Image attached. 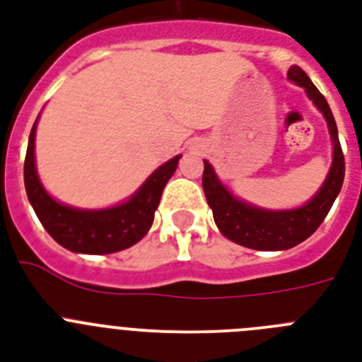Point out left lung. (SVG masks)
<instances>
[{
  "label": "left lung",
  "instance_id": "left-lung-1",
  "mask_svg": "<svg viewBox=\"0 0 362 362\" xmlns=\"http://www.w3.org/2000/svg\"><path fill=\"white\" fill-rule=\"evenodd\" d=\"M291 83L303 88L308 97L322 112L333 144V160L326 180L303 206L291 209H267L241 200L224 186L214 165L204 160L202 187L209 208L214 211L218 232L230 241L254 250H289L313 235L329 214L331 206L341 193L344 182V156H342L335 117L311 78L298 66H291L287 73Z\"/></svg>",
  "mask_w": 362,
  "mask_h": 362
}]
</instances>
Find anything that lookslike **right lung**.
I'll list each match as a JSON object with an SVG mask.
<instances>
[{"mask_svg":"<svg viewBox=\"0 0 362 362\" xmlns=\"http://www.w3.org/2000/svg\"><path fill=\"white\" fill-rule=\"evenodd\" d=\"M38 119L40 115L36 117L29 136L23 180L36 217L40 218L42 226L47 230L51 238L68 250L93 256L124 250L136 245L139 239H144L148 228L153 226L154 211L160 204L163 187L176 171L182 154L158 167L138 187L134 195H130L119 204L101 209L73 208L53 199L42 186L35 156Z\"/></svg>","mask_w":362,"mask_h":362,"instance_id":"right-lung-1","label":"right lung"}]
</instances>
